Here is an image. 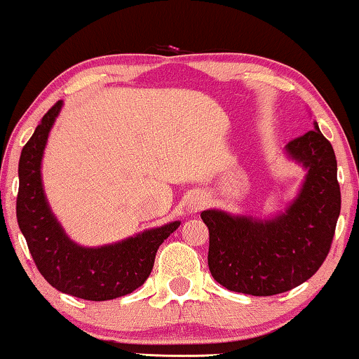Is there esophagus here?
<instances>
[{"mask_svg": "<svg viewBox=\"0 0 359 359\" xmlns=\"http://www.w3.org/2000/svg\"><path fill=\"white\" fill-rule=\"evenodd\" d=\"M205 196L203 195H195L191 196L190 201H189V211L190 213H196V211H200L201 208L205 206Z\"/></svg>", "mask_w": 359, "mask_h": 359, "instance_id": "34e87169", "label": "esophagus"}]
</instances>
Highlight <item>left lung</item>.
Segmentation results:
<instances>
[{"label":"left lung","mask_w":359,"mask_h":359,"mask_svg":"<svg viewBox=\"0 0 359 359\" xmlns=\"http://www.w3.org/2000/svg\"><path fill=\"white\" fill-rule=\"evenodd\" d=\"M306 170L297 195L271 218L201 211L210 231L208 266L229 291L273 296L307 281L329 254L340 216V185L330 141L314 130L285 146Z\"/></svg>","instance_id":"obj_1"}]
</instances>
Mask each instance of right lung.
Returning <instances> with one entry per match:
<instances>
[{"label": "right lung", "mask_w": 359, "mask_h": 359, "mask_svg": "<svg viewBox=\"0 0 359 359\" xmlns=\"http://www.w3.org/2000/svg\"><path fill=\"white\" fill-rule=\"evenodd\" d=\"M62 107L63 100H58L22 148L18 224L39 271L53 287L88 301L115 299L143 285L153 270L159 245L179 228L180 221L100 247H84L69 239L50 210L40 170L50 130Z\"/></svg>", "instance_id": "right-lung-1"}]
</instances>
